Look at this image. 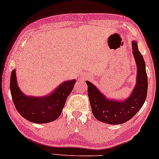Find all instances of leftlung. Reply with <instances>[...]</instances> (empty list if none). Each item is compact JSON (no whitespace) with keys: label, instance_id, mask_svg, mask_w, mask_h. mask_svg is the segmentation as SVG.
I'll use <instances>...</instances> for the list:
<instances>
[{"label":"left lung","instance_id":"obj_1","mask_svg":"<svg viewBox=\"0 0 159 159\" xmlns=\"http://www.w3.org/2000/svg\"><path fill=\"white\" fill-rule=\"evenodd\" d=\"M132 48L137 66V77L136 84L127 98L120 100L108 98L92 82L86 81L92 113L98 121L110 125L125 123L133 118L144 103L148 89L145 62L135 40L132 41Z\"/></svg>","mask_w":159,"mask_h":159}]
</instances>
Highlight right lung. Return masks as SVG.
<instances>
[{"label": "right lung", "instance_id": "add662e5", "mask_svg": "<svg viewBox=\"0 0 159 159\" xmlns=\"http://www.w3.org/2000/svg\"><path fill=\"white\" fill-rule=\"evenodd\" d=\"M15 70H12L10 76V89L18 113L34 123H47L58 118L67 97L73 89L76 80L62 82L53 92L45 97H32L25 94L18 87Z\"/></svg>", "mask_w": 159, "mask_h": 159}]
</instances>
